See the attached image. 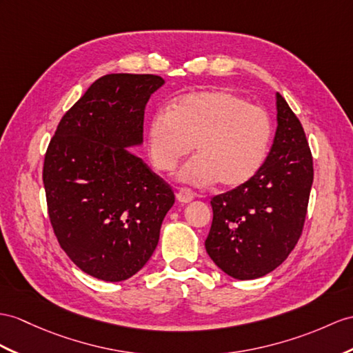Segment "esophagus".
Listing matches in <instances>:
<instances>
[{
  "mask_svg": "<svg viewBox=\"0 0 353 353\" xmlns=\"http://www.w3.org/2000/svg\"><path fill=\"white\" fill-rule=\"evenodd\" d=\"M176 199L181 203H188L194 199V193L190 190V188H179L176 193Z\"/></svg>",
  "mask_w": 353,
  "mask_h": 353,
  "instance_id": "1",
  "label": "esophagus"
}]
</instances>
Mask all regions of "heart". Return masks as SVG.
I'll return each instance as SVG.
<instances>
[{
    "label": "heart",
    "mask_w": 353,
    "mask_h": 353,
    "mask_svg": "<svg viewBox=\"0 0 353 353\" xmlns=\"http://www.w3.org/2000/svg\"><path fill=\"white\" fill-rule=\"evenodd\" d=\"M271 119L266 112L226 90L185 94L152 115L147 151L154 169L168 174L193 150L178 172L193 185L235 188L261 170L270 150Z\"/></svg>",
    "instance_id": "heart-1"
}]
</instances>
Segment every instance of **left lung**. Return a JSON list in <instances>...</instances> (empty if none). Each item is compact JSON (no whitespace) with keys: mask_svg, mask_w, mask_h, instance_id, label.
<instances>
[{"mask_svg":"<svg viewBox=\"0 0 353 353\" xmlns=\"http://www.w3.org/2000/svg\"><path fill=\"white\" fill-rule=\"evenodd\" d=\"M277 130L261 170L245 184L211 199L206 253L238 280L266 276L286 261L303 234L313 184L304 128L277 92Z\"/></svg>","mask_w":353,"mask_h":353,"instance_id":"8db88e82","label":"left lung"}]
</instances>
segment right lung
Instances as JSON below:
<instances>
[{
	"instance_id": "right-lung-1",
	"label": "right lung",
	"mask_w": 353,
	"mask_h": 353,
	"mask_svg": "<svg viewBox=\"0 0 353 353\" xmlns=\"http://www.w3.org/2000/svg\"><path fill=\"white\" fill-rule=\"evenodd\" d=\"M156 74L101 76L68 109L43 165L48 212L59 245L83 272L123 281L143 268L175 202L172 187L127 148L143 142Z\"/></svg>"
}]
</instances>
